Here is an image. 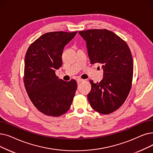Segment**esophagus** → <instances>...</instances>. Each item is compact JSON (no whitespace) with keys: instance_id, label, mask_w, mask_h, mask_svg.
Segmentation results:
<instances>
[{"instance_id":"1","label":"esophagus","mask_w":153,"mask_h":153,"mask_svg":"<svg viewBox=\"0 0 153 153\" xmlns=\"http://www.w3.org/2000/svg\"><path fill=\"white\" fill-rule=\"evenodd\" d=\"M84 80L83 79H77V84H80L81 82H82Z\"/></svg>"}]
</instances>
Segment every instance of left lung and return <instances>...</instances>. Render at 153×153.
<instances>
[{"mask_svg":"<svg viewBox=\"0 0 153 153\" xmlns=\"http://www.w3.org/2000/svg\"><path fill=\"white\" fill-rule=\"evenodd\" d=\"M79 34L86 42L91 63L102 64L101 82L90 80L89 104L99 113L111 114L123 104L131 88L133 60L130 49L124 40L107 29H90Z\"/></svg>","mask_w":153,"mask_h":153,"instance_id":"obj_1","label":"left lung"}]
</instances>
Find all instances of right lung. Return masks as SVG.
<instances>
[{
    "mask_svg": "<svg viewBox=\"0 0 153 153\" xmlns=\"http://www.w3.org/2000/svg\"><path fill=\"white\" fill-rule=\"evenodd\" d=\"M77 32H48L29 47L25 57L24 82L27 94L42 113L57 117L71 108L77 89L74 79L64 81L56 75L62 64L64 46Z\"/></svg>",
    "mask_w": 153,
    "mask_h": 153,
    "instance_id": "1",
    "label": "right lung"
}]
</instances>
